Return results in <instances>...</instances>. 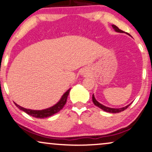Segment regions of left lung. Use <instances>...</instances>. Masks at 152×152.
I'll return each mask as SVG.
<instances>
[{
  "label": "left lung",
  "instance_id": "obj_1",
  "mask_svg": "<svg viewBox=\"0 0 152 152\" xmlns=\"http://www.w3.org/2000/svg\"><path fill=\"white\" fill-rule=\"evenodd\" d=\"M112 27L114 29H115V31H117V32H121V33H123L124 31H122L121 29H120L118 27H116L115 25H114L113 24L112 25ZM92 101H93V103L94 104V105H96V106H98L99 108H100L101 109H102L103 110H104V111H106V112H108V113H120V112L121 111H123V110H125L126 108H128V107L129 106H130V104L128 105V106H126L125 107H123V108H108V107H106V106H104V105L101 104L100 103H99L94 98V94L92 95Z\"/></svg>",
  "mask_w": 152,
  "mask_h": 152
}]
</instances>
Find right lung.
I'll list each match as a JSON object with an SVG mask.
<instances>
[{"instance_id": "right-lung-1", "label": "right lung", "mask_w": 152, "mask_h": 152, "mask_svg": "<svg viewBox=\"0 0 152 152\" xmlns=\"http://www.w3.org/2000/svg\"><path fill=\"white\" fill-rule=\"evenodd\" d=\"M70 89H69L66 92H65L64 94L63 95V96L61 97V100L59 101L57 103L56 105H54L52 107H50L48 108H46V109H44L42 110H31V109H27V108H24L22 106H19L15 103V106L18 108H20V110H23L24 112H25L26 113L29 114L31 116L34 118H48L49 116L53 115V114H55L58 112L60 111L62 108H63V106H65V104H66L67 96H68L69 93H70Z\"/></svg>"}]
</instances>
